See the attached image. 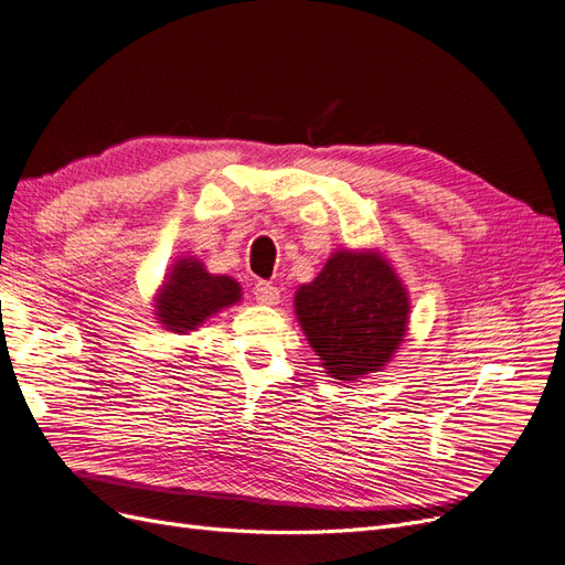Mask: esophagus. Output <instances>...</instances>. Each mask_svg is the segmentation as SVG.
<instances>
[{
    "instance_id": "esophagus-1",
    "label": "esophagus",
    "mask_w": 565,
    "mask_h": 565,
    "mask_svg": "<svg viewBox=\"0 0 565 565\" xmlns=\"http://www.w3.org/2000/svg\"><path fill=\"white\" fill-rule=\"evenodd\" d=\"M254 296H256V300H258L260 305H277V300H279V288L267 284V281H258V284L254 286Z\"/></svg>"
}]
</instances>
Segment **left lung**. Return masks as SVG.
Listing matches in <instances>:
<instances>
[{
	"label": "left lung",
	"instance_id": "obj_1",
	"mask_svg": "<svg viewBox=\"0 0 565 565\" xmlns=\"http://www.w3.org/2000/svg\"><path fill=\"white\" fill-rule=\"evenodd\" d=\"M296 315L330 377L353 382L386 365L405 338L409 300L377 250H338L298 288Z\"/></svg>",
	"mask_w": 565,
	"mask_h": 565
}]
</instances>
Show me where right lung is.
I'll return each instance as SVG.
<instances>
[{
    "instance_id": "add662e5",
    "label": "right lung",
    "mask_w": 565,
    "mask_h": 565,
    "mask_svg": "<svg viewBox=\"0 0 565 565\" xmlns=\"http://www.w3.org/2000/svg\"><path fill=\"white\" fill-rule=\"evenodd\" d=\"M239 298V284L235 279L209 275L202 263L183 258L172 267L170 281H164L156 315L167 330L185 332L195 330L204 319L235 305Z\"/></svg>"
}]
</instances>
